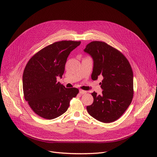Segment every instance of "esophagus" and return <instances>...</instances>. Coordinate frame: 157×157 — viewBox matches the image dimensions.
Wrapping results in <instances>:
<instances>
[{
	"mask_svg": "<svg viewBox=\"0 0 157 157\" xmlns=\"http://www.w3.org/2000/svg\"><path fill=\"white\" fill-rule=\"evenodd\" d=\"M79 93L81 94H86V92L85 91V90H79Z\"/></svg>",
	"mask_w": 157,
	"mask_h": 157,
	"instance_id": "34e87169",
	"label": "esophagus"
}]
</instances>
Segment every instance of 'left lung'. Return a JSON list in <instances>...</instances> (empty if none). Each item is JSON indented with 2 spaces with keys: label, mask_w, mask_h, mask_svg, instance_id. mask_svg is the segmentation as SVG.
<instances>
[{
  "label": "left lung",
  "mask_w": 157,
  "mask_h": 157,
  "mask_svg": "<svg viewBox=\"0 0 157 157\" xmlns=\"http://www.w3.org/2000/svg\"><path fill=\"white\" fill-rule=\"evenodd\" d=\"M84 51L92 56L94 69L92 79L98 76L102 94H92L94 102L86 109L90 116L103 123L120 118L131 104L134 96L133 72L127 58L117 49L102 41H92Z\"/></svg>",
  "instance_id": "obj_1"
}]
</instances>
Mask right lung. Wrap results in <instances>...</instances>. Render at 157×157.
I'll use <instances>...</instances> for the list:
<instances>
[{
    "label": "right lung",
    "mask_w": 157,
    "mask_h": 157,
    "mask_svg": "<svg viewBox=\"0 0 157 157\" xmlns=\"http://www.w3.org/2000/svg\"><path fill=\"white\" fill-rule=\"evenodd\" d=\"M81 41L62 40L49 44L33 55L23 74L25 99L36 114L48 120L60 117L79 93L76 88H66L59 82L70 53Z\"/></svg>",
    "instance_id": "1"
}]
</instances>
